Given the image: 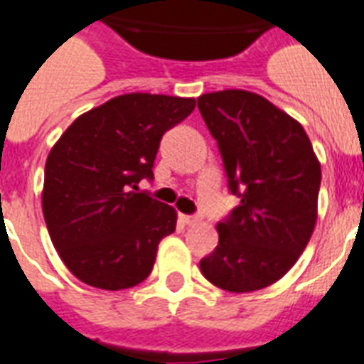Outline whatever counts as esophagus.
<instances>
[{
	"label": "esophagus",
	"instance_id": "34e87169",
	"mask_svg": "<svg viewBox=\"0 0 364 364\" xmlns=\"http://www.w3.org/2000/svg\"><path fill=\"white\" fill-rule=\"evenodd\" d=\"M179 219H181L183 225H196L200 221V217L196 215H179Z\"/></svg>",
	"mask_w": 364,
	"mask_h": 364
}]
</instances>
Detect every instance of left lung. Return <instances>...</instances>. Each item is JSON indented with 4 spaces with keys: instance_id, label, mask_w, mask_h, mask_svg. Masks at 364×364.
<instances>
[{
    "instance_id": "obj_1",
    "label": "left lung",
    "mask_w": 364,
    "mask_h": 364,
    "mask_svg": "<svg viewBox=\"0 0 364 364\" xmlns=\"http://www.w3.org/2000/svg\"><path fill=\"white\" fill-rule=\"evenodd\" d=\"M198 109L217 139L228 191L242 200L217 225L219 243L200 270L230 293L259 291L285 276L310 242L321 164L302 124L259 94H202Z\"/></svg>"
}]
</instances>
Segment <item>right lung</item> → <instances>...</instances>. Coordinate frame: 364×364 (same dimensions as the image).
<instances>
[{"label":"right lung","instance_id":"1","mask_svg":"<svg viewBox=\"0 0 364 364\" xmlns=\"http://www.w3.org/2000/svg\"><path fill=\"white\" fill-rule=\"evenodd\" d=\"M194 107V98L117 96L75 119L50 149L43 215L60 259L82 283L121 291L151 274L177 213L137 193V183L153 179L164 132Z\"/></svg>","mask_w":364,"mask_h":364}]
</instances>
